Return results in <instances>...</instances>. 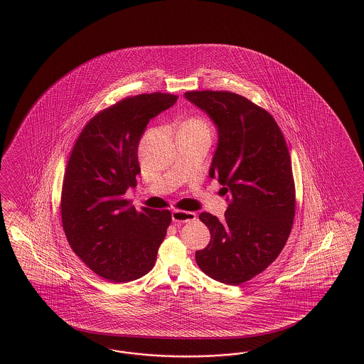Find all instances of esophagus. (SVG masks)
Masks as SVG:
<instances>
[{
  "label": "esophagus",
  "mask_w": 364,
  "mask_h": 364,
  "mask_svg": "<svg viewBox=\"0 0 364 364\" xmlns=\"http://www.w3.org/2000/svg\"><path fill=\"white\" fill-rule=\"evenodd\" d=\"M195 219H196L195 212L180 210H175L172 212V220L175 223H188V221H193Z\"/></svg>",
  "instance_id": "obj_1"
}]
</instances>
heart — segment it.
I'll return each instance as SVG.
<instances>
[{"mask_svg":"<svg viewBox=\"0 0 364 364\" xmlns=\"http://www.w3.org/2000/svg\"><path fill=\"white\" fill-rule=\"evenodd\" d=\"M187 124H196V125H200V127H205V128H208L205 122H203V120H198V119H193V120L188 122Z\"/></svg>","mask_w":364,"mask_h":364,"instance_id":"obj_1","label":"heart"}]
</instances>
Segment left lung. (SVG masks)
<instances>
[{"label":"left lung","instance_id":"left-lung-1","mask_svg":"<svg viewBox=\"0 0 364 364\" xmlns=\"http://www.w3.org/2000/svg\"><path fill=\"white\" fill-rule=\"evenodd\" d=\"M186 99L218 128L210 168L228 208L219 220L198 215L210 242L196 251L198 268L212 279L239 286L263 272L284 248L295 218V184L284 136L275 119L240 95L192 90Z\"/></svg>","mask_w":364,"mask_h":364}]
</instances>
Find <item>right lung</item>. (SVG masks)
I'll use <instances>...</instances> for the list:
<instances>
[{
	"mask_svg": "<svg viewBox=\"0 0 364 364\" xmlns=\"http://www.w3.org/2000/svg\"><path fill=\"white\" fill-rule=\"evenodd\" d=\"M177 96L144 93L101 110L84 127L66 166L61 220L73 252L97 275L132 282L154 268L172 216L129 205L140 173L137 148L151 119Z\"/></svg>",
	"mask_w": 364,
	"mask_h": 364,
	"instance_id": "1",
	"label": "right lung"
}]
</instances>
